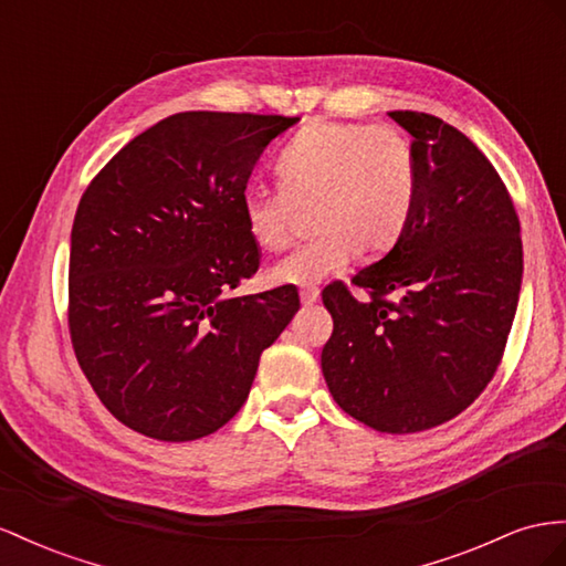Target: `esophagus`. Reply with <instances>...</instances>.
<instances>
[{"label":"esophagus","instance_id":"1","mask_svg":"<svg viewBox=\"0 0 566 566\" xmlns=\"http://www.w3.org/2000/svg\"><path fill=\"white\" fill-rule=\"evenodd\" d=\"M318 297H321L318 287H304V290H300V300H302L304 307H312L314 302H318Z\"/></svg>","mask_w":566,"mask_h":566}]
</instances>
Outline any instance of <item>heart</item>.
I'll use <instances>...</instances> for the list:
<instances>
[{"label": "heart", "instance_id": "1", "mask_svg": "<svg viewBox=\"0 0 566 566\" xmlns=\"http://www.w3.org/2000/svg\"><path fill=\"white\" fill-rule=\"evenodd\" d=\"M279 188L250 186L240 217L259 250L287 245L300 211H310V242L266 273L273 285L312 287L364 254L390 250L415 213L419 164L409 137L390 124L316 120L287 140L276 159Z\"/></svg>", "mask_w": 566, "mask_h": 566}]
</instances>
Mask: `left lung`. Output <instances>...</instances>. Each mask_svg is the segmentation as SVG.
<instances>
[{
  "label": "left lung",
  "mask_w": 566,
  "mask_h": 566,
  "mask_svg": "<svg viewBox=\"0 0 566 566\" xmlns=\"http://www.w3.org/2000/svg\"><path fill=\"white\" fill-rule=\"evenodd\" d=\"M415 140L419 197L392 250L324 290L333 335L321 371L333 400L380 433L454 419L491 384L522 290L512 197L493 164L438 116L390 112ZM395 294L397 301H388Z\"/></svg>",
  "instance_id": "1"
}]
</instances>
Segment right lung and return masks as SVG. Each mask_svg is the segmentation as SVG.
<instances>
[{
    "instance_id": "1",
    "label": "right lung",
    "mask_w": 566,
    "mask_h": 566,
    "mask_svg": "<svg viewBox=\"0 0 566 566\" xmlns=\"http://www.w3.org/2000/svg\"><path fill=\"white\" fill-rule=\"evenodd\" d=\"M300 118L186 112L118 151L71 231L69 328L102 405L166 442L219 431L300 310L293 287L228 297L259 269L240 195Z\"/></svg>"
}]
</instances>
